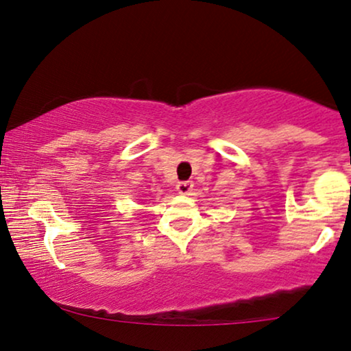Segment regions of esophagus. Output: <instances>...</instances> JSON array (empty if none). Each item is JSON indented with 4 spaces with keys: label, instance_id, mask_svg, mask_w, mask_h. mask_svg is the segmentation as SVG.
Instances as JSON below:
<instances>
[{
    "label": "esophagus",
    "instance_id": "1",
    "mask_svg": "<svg viewBox=\"0 0 351 351\" xmlns=\"http://www.w3.org/2000/svg\"><path fill=\"white\" fill-rule=\"evenodd\" d=\"M192 187H194V182H192V181H180L176 184L178 192H180V194H182V195H189Z\"/></svg>",
    "mask_w": 351,
    "mask_h": 351
}]
</instances>
